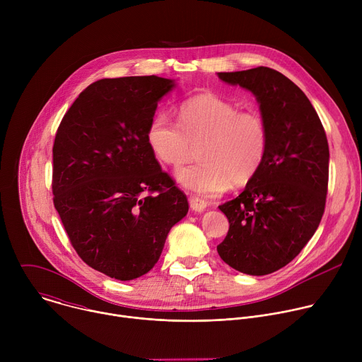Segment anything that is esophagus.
Segmentation results:
<instances>
[{"mask_svg":"<svg viewBox=\"0 0 362 362\" xmlns=\"http://www.w3.org/2000/svg\"><path fill=\"white\" fill-rule=\"evenodd\" d=\"M189 204H190V209L193 212H203L206 208H208V202L197 197V196H190L189 197Z\"/></svg>","mask_w":362,"mask_h":362,"instance_id":"esophagus-1","label":"esophagus"}]
</instances>
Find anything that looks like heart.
Masks as SVG:
<instances>
[{
    "mask_svg": "<svg viewBox=\"0 0 362 362\" xmlns=\"http://www.w3.org/2000/svg\"><path fill=\"white\" fill-rule=\"evenodd\" d=\"M146 140L158 160L179 166L200 144V163L176 170L177 183L194 193L214 196L230 185L243 186L261 170L268 151V129L261 115L239 112L233 103L203 93L179 106V124L159 112L150 119Z\"/></svg>",
    "mask_w": 362,
    "mask_h": 362,
    "instance_id": "heart-1",
    "label": "heart"
}]
</instances>
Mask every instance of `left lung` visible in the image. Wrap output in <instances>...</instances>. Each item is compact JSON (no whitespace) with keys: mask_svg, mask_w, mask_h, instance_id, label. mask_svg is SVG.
Returning <instances> with one entry per match:
<instances>
[{"mask_svg":"<svg viewBox=\"0 0 362 362\" xmlns=\"http://www.w3.org/2000/svg\"><path fill=\"white\" fill-rule=\"evenodd\" d=\"M250 91L268 129L261 170L233 200L219 206L229 230L218 253L230 268L272 274L303 249L325 209L329 148L322 123L303 91L269 67L218 73Z\"/></svg>","mask_w":362,"mask_h":362,"instance_id":"obj_1","label":"left lung"}]
</instances>
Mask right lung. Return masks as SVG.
<instances>
[{
    "instance_id": "obj_1",
    "label": "right lung",
    "mask_w": 362,
    "mask_h": 362,
    "mask_svg": "<svg viewBox=\"0 0 362 362\" xmlns=\"http://www.w3.org/2000/svg\"><path fill=\"white\" fill-rule=\"evenodd\" d=\"M176 81L103 78L64 115L53 147V194L69 239L93 269L119 281L147 274L189 203L151 153L146 130Z\"/></svg>"
}]
</instances>
